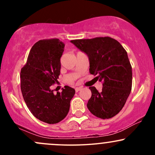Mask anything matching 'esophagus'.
<instances>
[{
	"instance_id": "esophagus-1",
	"label": "esophagus",
	"mask_w": 155,
	"mask_h": 155,
	"mask_svg": "<svg viewBox=\"0 0 155 155\" xmlns=\"http://www.w3.org/2000/svg\"><path fill=\"white\" fill-rule=\"evenodd\" d=\"M81 87H76L75 88V90H76V92H79V90H81Z\"/></svg>"
}]
</instances>
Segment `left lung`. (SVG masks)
Segmentation results:
<instances>
[{
    "mask_svg": "<svg viewBox=\"0 0 155 155\" xmlns=\"http://www.w3.org/2000/svg\"><path fill=\"white\" fill-rule=\"evenodd\" d=\"M86 53L90 61V73L103 82L102 91L90 87L92 96L88 109L101 119H110L120 112L132 89V67L127 51L115 39L97 37L71 41Z\"/></svg>",
    "mask_w": 155,
    "mask_h": 155,
    "instance_id": "obj_1",
    "label": "left lung"
}]
</instances>
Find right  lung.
I'll return each mask as SVG.
<instances>
[{"label":"right lung","mask_w":155,"mask_h":155,"mask_svg":"<svg viewBox=\"0 0 155 155\" xmlns=\"http://www.w3.org/2000/svg\"><path fill=\"white\" fill-rule=\"evenodd\" d=\"M64 47L58 38L38 41L21 69V91L25 102L33 116L48 124L58 123L67 116L75 94V90L68 86L57 94L50 89L58 81Z\"/></svg>","instance_id":"right-lung-1"}]
</instances>
